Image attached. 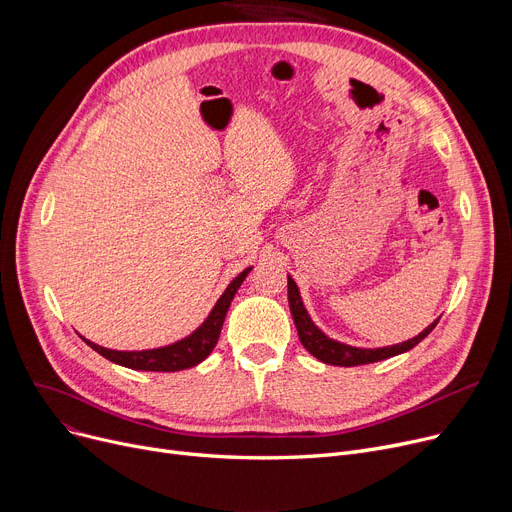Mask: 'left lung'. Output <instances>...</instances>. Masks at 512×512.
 Returning <instances> with one entry per match:
<instances>
[{
    "label": "left lung",
    "mask_w": 512,
    "mask_h": 512,
    "mask_svg": "<svg viewBox=\"0 0 512 512\" xmlns=\"http://www.w3.org/2000/svg\"><path fill=\"white\" fill-rule=\"evenodd\" d=\"M288 305H290V313H292V319H294V326H297L301 344L307 348V351L315 359L324 361L328 365H338V367H355V365L375 363V361H384V359L407 353L436 328L438 319H440L438 317L434 324H429L419 336H415L411 340L398 342V344H392V346H382V348H361V346H351V344L338 342V340L330 338L328 334L321 332L313 324L311 315L307 313V309L303 305L299 286L290 276H288Z\"/></svg>",
    "instance_id": "1"
}]
</instances>
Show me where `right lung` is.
Listing matches in <instances>:
<instances>
[{
	"label": "right lung",
	"mask_w": 512,
	"mask_h": 512,
	"mask_svg": "<svg viewBox=\"0 0 512 512\" xmlns=\"http://www.w3.org/2000/svg\"><path fill=\"white\" fill-rule=\"evenodd\" d=\"M251 270H253V267L242 270L228 284V288L222 292V297L218 299V303L213 305V309L209 311V315L205 317L203 324L193 334H188L186 338L176 340L168 346L149 348V351H112V348L99 346V344L87 340L85 336H80V338H83L95 353H99L107 361H112V363L122 365V367H128V369H137V371H180V369L195 367L201 361H205L209 357V353L215 348V344H218L228 307L234 299L236 290L240 288L242 282H245V278Z\"/></svg>",
	"instance_id": "obj_1"
}]
</instances>
